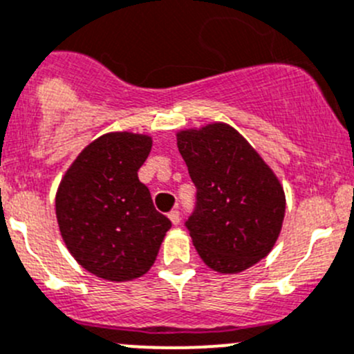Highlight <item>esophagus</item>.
<instances>
[{
  "label": "esophagus",
  "mask_w": 354,
  "mask_h": 354,
  "mask_svg": "<svg viewBox=\"0 0 354 354\" xmlns=\"http://www.w3.org/2000/svg\"><path fill=\"white\" fill-rule=\"evenodd\" d=\"M167 218L171 219L173 225H180V211H171L169 214H167Z\"/></svg>",
  "instance_id": "esophagus-1"
}]
</instances>
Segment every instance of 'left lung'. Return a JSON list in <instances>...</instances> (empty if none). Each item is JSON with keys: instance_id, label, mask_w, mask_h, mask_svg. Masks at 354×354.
I'll list each match as a JSON object with an SVG mask.
<instances>
[{"instance_id": "left-lung-1", "label": "left lung", "mask_w": 354, "mask_h": 354, "mask_svg": "<svg viewBox=\"0 0 354 354\" xmlns=\"http://www.w3.org/2000/svg\"><path fill=\"white\" fill-rule=\"evenodd\" d=\"M197 188L187 221L209 268L240 273L270 254L282 230L286 194L272 167L236 129L212 122L176 135Z\"/></svg>"}]
</instances>
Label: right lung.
<instances>
[{
    "label": "right lung",
    "mask_w": 354,
    "mask_h": 354,
    "mask_svg": "<svg viewBox=\"0 0 354 354\" xmlns=\"http://www.w3.org/2000/svg\"><path fill=\"white\" fill-rule=\"evenodd\" d=\"M150 149L149 135H102L82 149L58 185L62 239L82 268L100 279L129 282L145 275L171 228L138 180Z\"/></svg>",
    "instance_id": "add662e5"
}]
</instances>
